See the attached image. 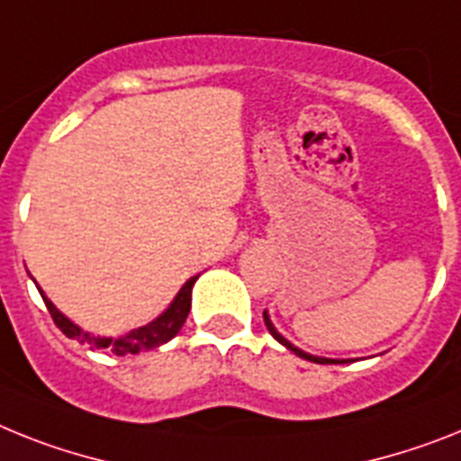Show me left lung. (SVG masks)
Masks as SVG:
<instances>
[{"label":"left lung","instance_id":"left-lung-1","mask_svg":"<svg viewBox=\"0 0 461 461\" xmlns=\"http://www.w3.org/2000/svg\"><path fill=\"white\" fill-rule=\"evenodd\" d=\"M262 316H265V326H267V330L272 332V338H274V339H278V342L284 344L285 349L295 351L297 356H303V358H307V361H314V363H344V361H332V358H321V356H312V354H307V351L297 349L295 344H290L288 339H285L284 335H281V332L276 330V328H274V323H272V321H269V316H267V312H265V314H262Z\"/></svg>","mask_w":461,"mask_h":461}]
</instances>
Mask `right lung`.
<instances>
[{
    "label": "right lung",
    "instance_id": "right-lung-1",
    "mask_svg": "<svg viewBox=\"0 0 461 461\" xmlns=\"http://www.w3.org/2000/svg\"><path fill=\"white\" fill-rule=\"evenodd\" d=\"M199 276H192L187 284L180 288V293L176 295V300L171 303V307L166 309L164 314L154 319L152 323L138 328V330H131L129 335H122V338H100V335H91V332H84L79 326H75L72 321L65 314H60L56 309V304L44 295V290H40L41 297H44V304L51 314L53 323H56L60 330L68 335L69 339H79L81 344H88L91 349H107L114 356H126V354H140L147 349H157L158 344H166L168 339H173L183 328L185 319H187L189 309H192V285Z\"/></svg>",
    "mask_w": 461,
    "mask_h": 461
}]
</instances>
